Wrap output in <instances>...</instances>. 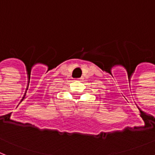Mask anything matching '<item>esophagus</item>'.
I'll list each match as a JSON object with an SVG mask.
<instances>
[{
	"label": "esophagus",
	"mask_w": 155,
	"mask_h": 155,
	"mask_svg": "<svg viewBox=\"0 0 155 155\" xmlns=\"http://www.w3.org/2000/svg\"><path fill=\"white\" fill-rule=\"evenodd\" d=\"M78 80H80V79H78Z\"/></svg>",
	"instance_id": "obj_1"
}]
</instances>
